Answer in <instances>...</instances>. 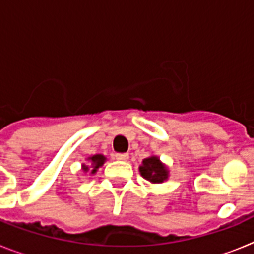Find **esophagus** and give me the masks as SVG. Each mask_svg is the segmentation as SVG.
Segmentation results:
<instances>
[{
    "label": "esophagus",
    "mask_w": 254,
    "mask_h": 254,
    "mask_svg": "<svg viewBox=\"0 0 254 254\" xmlns=\"http://www.w3.org/2000/svg\"><path fill=\"white\" fill-rule=\"evenodd\" d=\"M116 158L119 159V161H127L129 154H127V153H117V154H116Z\"/></svg>",
    "instance_id": "esophagus-1"
}]
</instances>
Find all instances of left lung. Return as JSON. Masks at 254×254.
<instances>
[{
    "label": "left lung",
    "instance_id": "obj_1",
    "mask_svg": "<svg viewBox=\"0 0 254 254\" xmlns=\"http://www.w3.org/2000/svg\"><path fill=\"white\" fill-rule=\"evenodd\" d=\"M139 173L143 178L153 183H161L167 178V170L159 162L158 157H150L143 159L142 166L139 167Z\"/></svg>",
    "mask_w": 254,
    "mask_h": 254
}]
</instances>
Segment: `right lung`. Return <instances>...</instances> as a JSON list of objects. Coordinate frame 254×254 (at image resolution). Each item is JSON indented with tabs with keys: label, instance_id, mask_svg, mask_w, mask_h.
<instances>
[{
	"label": "right lung",
	"instance_id": "right-lung-1",
	"mask_svg": "<svg viewBox=\"0 0 254 254\" xmlns=\"http://www.w3.org/2000/svg\"><path fill=\"white\" fill-rule=\"evenodd\" d=\"M88 159H89V162H91V166H92L91 173L93 174V173H96V169H99V167L103 165L104 161H105V157L101 154H96V155H93V157H89ZM83 170H84V171H88V170H89V167L85 166V165H83Z\"/></svg>",
	"mask_w": 254,
	"mask_h": 254
}]
</instances>
